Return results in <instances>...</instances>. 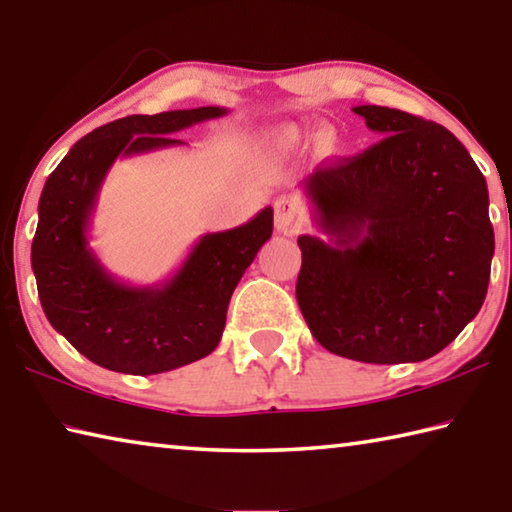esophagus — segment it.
<instances>
[{"label": "esophagus", "mask_w": 512, "mask_h": 512, "mask_svg": "<svg viewBox=\"0 0 512 512\" xmlns=\"http://www.w3.org/2000/svg\"><path fill=\"white\" fill-rule=\"evenodd\" d=\"M300 205L293 196H280L275 201V228L277 232H291L298 221Z\"/></svg>", "instance_id": "1"}]
</instances>
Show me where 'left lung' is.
I'll return each mask as SVG.
<instances>
[{
	"instance_id": "8db88e82",
	"label": "left lung",
	"mask_w": 512,
	"mask_h": 512,
	"mask_svg": "<svg viewBox=\"0 0 512 512\" xmlns=\"http://www.w3.org/2000/svg\"><path fill=\"white\" fill-rule=\"evenodd\" d=\"M352 110L386 137L302 185L329 241L298 237V305L339 357L424 361L463 332L488 293V187L445 126L384 106Z\"/></svg>"
}]
</instances>
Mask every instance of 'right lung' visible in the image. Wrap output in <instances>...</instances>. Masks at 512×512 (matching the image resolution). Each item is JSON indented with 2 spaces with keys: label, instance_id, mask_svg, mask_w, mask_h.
I'll list each match as a JSON object with an SVG mask.
<instances>
[{
  "label": "right lung",
  "instance_id": "obj_1",
  "mask_svg": "<svg viewBox=\"0 0 512 512\" xmlns=\"http://www.w3.org/2000/svg\"><path fill=\"white\" fill-rule=\"evenodd\" d=\"M225 112L203 106L110 121L76 142L47 178L31 246L40 305L51 327L101 368L158 375L214 352L232 291L271 239L273 210L264 207L239 228L207 232L183 266L153 287L119 282L88 246L112 162L183 144L171 135Z\"/></svg>",
  "mask_w": 512,
  "mask_h": 512
}]
</instances>
